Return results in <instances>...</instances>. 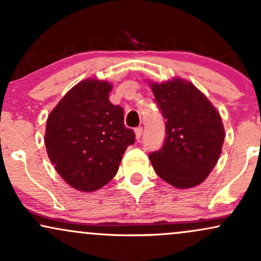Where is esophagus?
Here are the masks:
<instances>
[{"label": "esophagus", "mask_w": 261, "mask_h": 261, "mask_svg": "<svg viewBox=\"0 0 261 261\" xmlns=\"http://www.w3.org/2000/svg\"><path fill=\"white\" fill-rule=\"evenodd\" d=\"M142 131H143V128L141 127V126L135 128V134H136V139L137 140H140L141 136H142Z\"/></svg>", "instance_id": "34e87169"}]
</instances>
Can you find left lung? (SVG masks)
I'll return each instance as SVG.
<instances>
[{"mask_svg":"<svg viewBox=\"0 0 261 261\" xmlns=\"http://www.w3.org/2000/svg\"><path fill=\"white\" fill-rule=\"evenodd\" d=\"M151 87L166 119L163 146L148 155L152 166L173 187H196L207 178L220 158L224 140L220 114L188 81L174 79Z\"/></svg>","mask_w":261,"mask_h":261,"instance_id":"obj_1","label":"left lung"}]
</instances>
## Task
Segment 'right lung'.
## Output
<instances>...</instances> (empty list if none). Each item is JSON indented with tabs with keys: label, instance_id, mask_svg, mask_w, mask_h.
Returning a JSON list of instances; mask_svg holds the SVG:
<instances>
[{
	"label": "right lung",
	"instance_id": "add662e5",
	"mask_svg": "<svg viewBox=\"0 0 261 261\" xmlns=\"http://www.w3.org/2000/svg\"><path fill=\"white\" fill-rule=\"evenodd\" d=\"M110 91L104 81H82L47 118V154L77 190L94 191L112 180L127 146L135 143V133L124 125V109L110 103Z\"/></svg>",
	"mask_w": 261,
	"mask_h": 261
}]
</instances>
